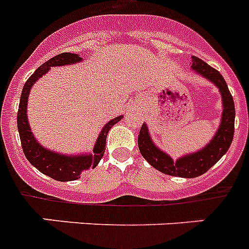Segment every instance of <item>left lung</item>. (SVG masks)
<instances>
[{"label": "left lung", "instance_id": "8db88e82", "mask_svg": "<svg viewBox=\"0 0 249 249\" xmlns=\"http://www.w3.org/2000/svg\"><path fill=\"white\" fill-rule=\"evenodd\" d=\"M192 70L202 78L215 84L223 98V114L215 135L203 148L187 153L174 161L162 149L159 148L151 138L147 124H143L138 135V147L145 161L156 170L167 175L180 178H197L211 169L228 152L234 135L235 108L234 100L226 86L225 79L216 69L207 65L203 60L192 56Z\"/></svg>", "mask_w": 249, "mask_h": 249}]
</instances>
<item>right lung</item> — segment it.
Returning a JSON list of instances; mask_svg holds the SVG:
<instances>
[{"label": "right lung", "mask_w": 249, "mask_h": 249, "mask_svg": "<svg viewBox=\"0 0 249 249\" xmlns=\"http://www.w3.org/2000/svg\"><path fill=\"white\" fill-rule=\"evenodd\" d=\"M82 61L83 58L79 54L70 53V52H64V53H60L50 58L48 61L44 62L43 65H40L33 72V75L26 80L23 90H21V96H20L19 111H18V130H19L20 142H21L24 155L28 159V161L40 173L58 181L76 180L82 175L83 171L96 167L101 159L104 157L107 133L116 123H119L123 119V115L116 116L105 125L98 134L96 143L93 145L92 153L62 155V153L54 152V151L46 148L34 137L29 123H28V115H26L28 97H29L32 87L36 84L38 79L42 78L44 74H47L51 68L72 65V64H78V62Z\"/></svg>", "instance_id": "right-lung-1"}]
</instances>
